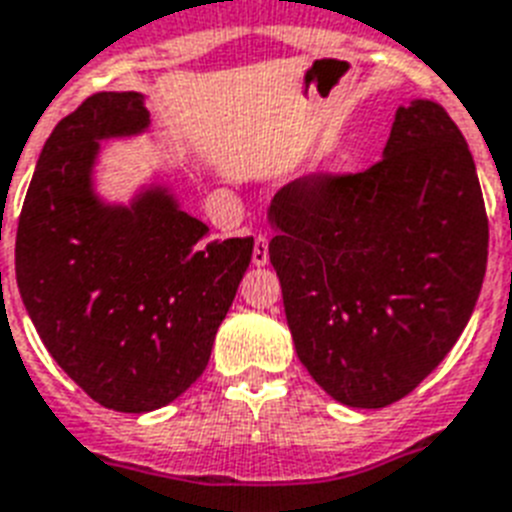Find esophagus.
I'll list each match as a JSON object with an SVG mask.
<instances>
[{
	"label": "esophagus",
	"mask_w": 512,
	"mask_h": 512,
	"mask_svg": "<svg viewBox=\"0 0 512 512\" xmlns=\"http://www.w3.org/2000/svg\"><path fill=\"white\" fill-rule=\"evenodd\" d=\"M253 264H269V238L266 235H256V240H253Z\"/></svg>",
	"instance_id": "obj_1"
}]
</instances>
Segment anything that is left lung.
<instances>
[{
  "label": "left lung",
  "instance_id": "8db88e82",
  "mask_svg": "<svg viewBox=\"0 0 512 512\" xmlns=\"http://www.w3.org/2000/svg\"><path fill=\"white\" fill-rule=\"evenodd\" d=\"M266 217L295 353L337 403H398L474 314L489 222L474 156L437 101L398 107L374 167L301 177Z\"/></svg>",
  "mask_w": 512,
  "mask_h": 512
}]
</instances>
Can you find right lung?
<instances>
[{
	"label": "right lung",
	"mask_w": 512,
	"mask_h": 512,
	"mask_svg": "<svg viewBox=\"0 0 512 512\" xmlns=\"http://www.w3.org/2000/svg\"><path fill=\"white\" fill-rule=\"evenodd\" d=\"M135 91H101L46 138L15 240L20 298L59 369L104 408L149 413L204 374L253 238L209 240L167 185L94 188L101 141L149 130Z\"/></svg>",
	"instance_id": "add662e5"
}]
</instances>
